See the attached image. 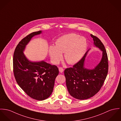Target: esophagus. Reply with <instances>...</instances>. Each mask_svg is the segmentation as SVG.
<instances>
[{"mask_svg": "<svg viewBox=\"0 0 121 121\" xmlns=\"http://www.w3.org/2000/svg\"><path fill=\"white\" fill-rule=\"evenodd\" d=\"M59 71L60 72L62 73V72L64 71V69H63V68H62V67H59Z\"/></svg>", "mask_w": 121, "mask_h": 121, "instance_id": "esophagus-1", "label": "esophagus"}]
</instances>
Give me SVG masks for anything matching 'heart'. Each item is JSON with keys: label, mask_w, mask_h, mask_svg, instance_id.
Returning a JSON list of instances; mask_svg holds the SVG:
<instances>
[{"label": "heart", "mask_w": 121, "mask_h": 121, "mask_svg": "<svg viewBox=\"0 0 121 121\" xmlns=\"http://www.w3.org/2000/svg\"><path fill=\"white\" fill-rule=\"evenodd\" d=\"M87 47L86 39L75 33L66 34L56 42V46L51 45L49 53L52 61L58 64L63 58V53L67 63L74 64L78 63L85 53Z\"/></svg>", "instance_id": "obj_1"}]
</instances>
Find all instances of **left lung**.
Segmentation results:
<instances>
[{
  "instance_id": "8db88e82",
  "label": "left lung",
  "mask_w": 121,
  "mask_h": 121,
  "mask_svg": "<svg viewBox=\"0 0 121 121\" xmlns=\"http://www.w3.org/2000/svg\"><path fill=\"white\" fill-rule=\"evenodd\" d=\"M91 36L93 39L95 45L103 52V56L99 64L92 69L84 67L88 51L73 67L67 68L64 71L69 93L79 100L90 98L96 94L103 85L108 72V58L105 47L97 37L92 34Z\"/></svg>"
}]
</instances>
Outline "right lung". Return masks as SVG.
<instances>
[{"instance_id": "right-lung-1", "label": "right lung", "mask_w": 121, "mask_h": 121, "mask_svg": "<svg viewBox=\"0 0 121 121\" xmlns=\"http://www.w3.org/2000/svg\"><path fill=\"white\" fill-rule=\"evenodd\" d=\"M41 30L33 32L20 41L13 54L14 75L20 87L31 98L39 101L48 98L52 93L55 80L59 73L56 66L43 61L32 62L23 53L31 38Z\"/></svg>"}]
</instances>
